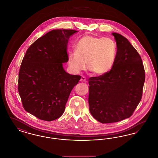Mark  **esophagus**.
<instances>
[{"instance_id":"34e87169","label":"esophagus","mask_w":158,"mask_h":158,"mask_svg":"<svg viewBox=\"0 0 158 158\" xmlns=\"http://www.w3.org/2000/svg\"><path fill=\"white\" fill-rule=\"evenodd\" d=\"M80 81H81V82H86V77L85 76H82Z\"/></svg>"}]
</instances>
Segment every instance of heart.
<instances>
[{"instance_id":"obj_1","label":"heart","mask_w":158,"mask_h":158,"mask_svg":"<svg viewBox=\"0 0 158 158\" xmlns=\"http://www.w3.org/2000/svg\"><path fill=\"white\" fill-rule=\"evenodd\" d=\"M116 44L112 38L86 35L77 42L75 51L68 56L70 71L77 74L86 68L96 75L107 73L114 66L116 55Z\"/></svg>"}]
</instances>
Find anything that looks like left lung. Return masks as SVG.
Segmentation results:
<instances>
[{
	"label": "left lung",
	"instance_id": "8db88e82",
	"mask_svg": "<svg viewBox=\"0 0 158 158\" xmlns=\"http://www.w3.org/2000/svg\"><path fill=\"white\" fill-rule=\"evenodd\" d=\"M117 46L114 66L107 73L89 79V110L102 123L129 118L142 96L145 73L138 52L129 40L113 32Z\"/></svg>",
	"mask_w": 158,
	"mask_h": 158
}]
</instances>
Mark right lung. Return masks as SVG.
I'll list each match as a JSON object with an SVG mask.
<instances>
[{"label": "right lung", "instance_id": "1", "mask_svg": "<svg viewBox=\"0 0 158 158\" xmlns=\"http://www.w3.org/2000/svg\"><path fill=\"white\" fill-rule=\"evenodd\" d=\"M78 31L55 29L27 49L19 73L18 91L26 111L41 120L52 121L63 114L72 90L81 76L67 73V45Z\"/></svg>", "mask_w": 158, "mask_h": 158}]
</instances>
